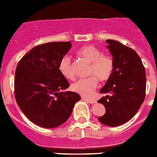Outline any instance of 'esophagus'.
Here are the masks:
<instances>
[{
    "label": "esophagus",
    "mask_w": 157,
    "mask_h": 157,
    "mask_svg": "<svg viewBox=\"0 0 157 157\" xmlns=\"http://www.w3.org/2000/svg\"><path fill=\"white\" fill-rule=\"evenodd\" d=\"M81 99L84 101H87V102L90 103V104H94V103L96 102V100L94 98H85V97H82L81 98Z\"/></svg>",
    "instance_id": "34e87169"
}]
</instances>
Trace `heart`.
I'll return each mask as SVG.
<instances>
[{
	"mask_svg": "<svg viewBox=\"0 0 157 157\" xmlns=\"http://www.w3.org/2000/svg\"><path fill=\"white\" fill-rule=\"evenodd\" d=\"M76 54L90 63L88 75L92 76L73 83L72 90L82 96L89 97L98 86V79L101 81H106L111 77L114 70V61L109 55L102 54L100 49L93 45L84 46L76 52ZM59 70L67 80L72 81L75 78L71 59L67 56L61 59Z\"/></svg>",
	"mask_w": 157,
	"mask_h": 157,
	"instance_id": "1",
	"label": "heart"
}]
</instances>
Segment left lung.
Wrapping results in <instances>:
<instances>
[{
	"instance_id": "obj_1",
	"label": "left lung",
	"mask_w": 157,
	"mask_h": 157,
	"mask_svg": "<svg viewBox=\"0 0 157 157\" xmlns=\"http://www.w3.org/2000/svg\"><path fill=\"white\" fill-rule=\"evenodd\" d=\"M106 43L114 61V70L100 90L105 96L98 102L104 105L105 114L98 120L106 126L117 127L132 119L144 102L146 72L136 51L115 40L107 39Z\"/></svg>"
}]
</instances>
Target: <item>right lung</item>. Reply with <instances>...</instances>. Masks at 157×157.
Wrapping results in <instances>:
<instances>
[{
  "label": "right lung",
  "mask_w": 157,
  "mask_h": 157,
  "mask_svg": "<svg viewBox=\"0 0 157 157\" xmlns=\"http://www.w3.org/2000/svg\"><path fill=\"white\" fill-rule=\"evenodd\" d=\"M72 47L71 42H52L36 46L17 63L14 95L26 118L44 128H54L69 118L81 96L66 91L69 83L59 70L61 59Z\"/></svg>",
  "instance_id": "1"
}]
</instances>
